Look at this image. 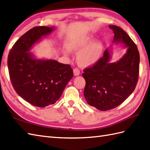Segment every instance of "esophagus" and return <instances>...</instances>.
I'll list each match as a JSON object with an SVG mask.
<instances>
[{
	"mask_svg": "<svg viewBox=\"0 0 150 150\" xmlns=\"http://www.w3.org/2000/svg\"><path fill=\"white\" fill-rule=\"evenodd\" d=\"M74 74L75 76H78L80 75V70L78 68H75L74 69Z\"/></svg>",
	"mask_w": 150,
	"mask_h": 150,
	"instance_id": "obj_1",
	"label": "esophagus"
}]
</instances>
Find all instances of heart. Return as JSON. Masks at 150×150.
<instances>
[{
  "mask_svg": "<svg viewBox=\"0 0 150 150\" xmlns=\"http://www.w3.org/2000/svg\"><path fill=\"white\" fill-rule=\"evenodd\" d=\"M93 35H88L81 38L79 40L71 41L68 44V48L71 51L79 52L76 60L79 64L88 67L95 64L102 55L103 43L101 40H95Z\"/></svg>",
  "mask_w": 150,
  "mask_h": 150,
  "instance_id": "b5f03b06",
  "label": "heart"
}]
</instances>
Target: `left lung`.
<instances>
[{
    "label": "left lung",
    "instance_id": "obj_1",
    "mask_svg": "<svg viewBox=\"0 0 150 150\" xmlns=\"http://www.w3.org/2000/svg\"><path fill=\"white\" fill-rule=\"evenodd\" d=\"M114 34L113 43L123 44L127 52L120 60L111 62L112 47L92 67L85 69L83 95L89 105L100 110H110L120 105L133 93L139 72V53L136 45L127 33L110 25Z\"/></svg>",
    "mask_w": 150,
    "mask_h": 150
}]
</instances>
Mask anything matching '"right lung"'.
Wrapping results in <instances>:
<instances>
[{
  "label": "right lung",
  "mask_w": 150,
  "mask_h": 150,
  "mask_svg": "<svg viewBox=\"0 0 150 150\" xmlns=\"http://www.w3.org/2000/svg\"><path fill=\"white\" fill-rule=\"evenodd\" d=\"M54 29V27H33L16 41L8 55L9 74L14 89L27 102L39 107L56 102L74 76L70 65L38 59L29 52Z\"/></svg>",
  "instance_id": "right-lung-1"
}]
</instances>
